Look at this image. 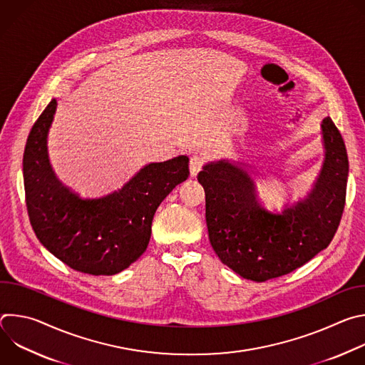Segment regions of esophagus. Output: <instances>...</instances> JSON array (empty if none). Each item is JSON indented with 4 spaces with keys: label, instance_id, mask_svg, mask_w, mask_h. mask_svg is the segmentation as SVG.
<instances>
[{
    "label": "esophagus",
    "instance_id": "34e87169",
    "mask_svg": "<svg viewBox=\"0 0 365 365\" xmlns=\"http://www.w3.org/2000/svg\"><path fill=\"white\" fill-rule=\"evenodd\" d=\"M202 168H203V159L199 158V155H192L190 162H189L190 178H196L197 173L202 170Z\"/></svg>",
    "mask_w": 365,
    "mask_h": 365
}]
</instances>
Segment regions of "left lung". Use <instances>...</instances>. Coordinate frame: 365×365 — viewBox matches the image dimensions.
Here are the masks:
<instances>
[{
	"mask_svg": "<svg viewBox=\"0 0 365 365\" xmlns=\"http://www.w3.org/2000/svg\"><path fill=\"white\" fill-rule=\"evenodd\" d=\"M325 160L314 189L282 214L258 203L252 178L228 160L203 166L210 241L221 262L252 282L284 276L314 258L332 241L345 206L348 155L342 135L327 117L322 124Z\"/></svg>",
	"mask_w": 365,
	"mask_h": 365,
	"instance_id": "1",
	"label": "left lung"
}]
</instances>
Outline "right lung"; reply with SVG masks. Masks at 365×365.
I'll use <instances>...</instances> for the list:
<instances>
[{
	"label": "right lung",
	"mask_w": 365,
	"mask_h": 365,
	"mask_svg": "<svg viewBox=\"0 0 365 365\" xmlns=\"http://www.w3.org/2000/svg\"><path fill=\"white\" fill-rule=\"evenodd\" d=\"M53 98L34 123L23 155L26 205L38 241L76 272L113 276L145 251L151 222L162 200L189 176V159L179 155L144 166L120 190L81 199L55 176L47 133L56 113Z\"/></svg>",
	"instance_id": "add662e5"
}]
</instances>
